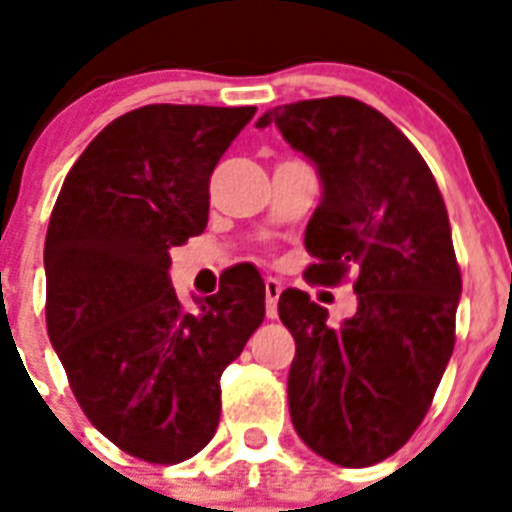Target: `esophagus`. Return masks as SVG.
Wrapping results in <instances>:
<instances>
[{"label": "esophagus", "mask_w": 512, "mask_h": 512, "mask_svg": "<svg viewBox=\"0 0 512 512\" xmlns=\"http://www.w3.org/2000/svg\"><path fill=\"white\" fill-rule=\"evenodd\" d=\"M266 318H277V302L282 295V282L274 277H266Z\"/></svg>", "instance_id": "obj_1"}]
</instances>
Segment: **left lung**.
Wrapping results in <instances>:
<instances>
[{"mask_svg": "<svg viewBox=\"0 0 512 512\" xmlns=\"http://www.w3.org/2000/svg\"><path fill=\"white\" fill-rule=\"evenodd\" d=\"M318 166L323 200L305 230L307 282H343L359 307L338 328L302 289L279 318L295 336L289 415L302 441L341 467H372L405 446L454 351L461 271L431 169L382 112L351 97L264 112Z\"/></svg>", "mask_w": 512, "mask_h": 512, "instance_id": "obj_1", "label": "left lung"}]
</instances>
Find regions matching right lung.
<instances>
[{
    "label": "right lung",
    "instance_id": "1",
    "mask_svg": "<svg viewBox=\"0 0 512 512\" xmlns=\"http://www.w3.org/2000/svg\"><path fill=\"white\" fill-rule=\"evenodd\" d=\"M256 107L146 104L71 166L45 235V323L102 436L179 464L215 436L220 374L264 320L259 271L230 269L184 307L171 246L207 228L210 176Z\"/></svg>",
    "mask_w": 512,
    "mask_h": 512
}]
</instances>
